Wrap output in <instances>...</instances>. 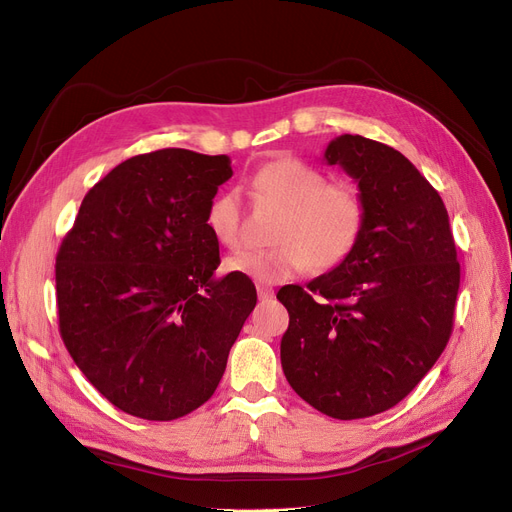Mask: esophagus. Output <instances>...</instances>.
<instances>
[{
	"label": "esophagus",
	"instance_id": "1",
	"mask_svg": "<svg viewBox=\"0 0 512 512\" xmlns=\"http://www.w3.org/2000/svg\"><path fill=\"white\" fill-rule=\"evenodd\" d=\"M257 295H259V301H270L274 299V288L257 284Z\"/></svg>",
	"mask_w": 512,
	"mask_h": 512
}]
</instances>
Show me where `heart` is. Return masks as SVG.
Wrapping results in <instances>:
<instances>
[{
  "label": "heart",
  "instance_id": "obj_1",
  "mask_svg": "<svg viewBox=\"0 0 512 512\" xmlns=\"http://www.w3.org/2000/svg\"><path fill=\"white\" fill-rule=\"evenodd\" d=\"M255 192L282 207L270 249H244L228 257L230 272L261 284H280L303 274L309 265L328 272L345 263L364 234L366 203L347 182H328V175L295 157L263 165L253 177ZM205 224L213 238L236 247L240 232V192L221 190L211 198Z\"/></svg>",
  "mask_w": 512,
  "mask_h": 512
}]
</instances>
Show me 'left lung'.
<instances>
[{"label":"left lung","instance_id":"left-lung-1","mask_svg":"<svg viewBox=\"0 0 512 512\" xmlns=\"http://www.w3.org/2000/svg\"><path fill=\"white\" fill-rule=\"evenodd\" d=\"M324 161L358 182L366 226L353 255L309 291H278L291 318L280 362L309 406L353 420L402 402L446 349L460 263L446 205L402 152L343 133Z\"/></svg>","mask_w":512,"mask_h":512}]
</instances>
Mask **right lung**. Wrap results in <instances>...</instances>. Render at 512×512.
<instances>
[{"mask_svg": "<svg viewBox=\"0 0 512 512\" xmlns=\"http://www.w3.org/2000/svg\"><path fill=\"white\" fill-rule=\"evenodd\" d=\"M232 177L226 154H138L85 194L56 255L60 337L113 406L175 420L203 406L257 303L251 278H215L205 224Z\"/></svg>", "mask_w": 512, "mask_h": 512, "instance_id": "obj_1", "label": "right lung"}]
</instances>
